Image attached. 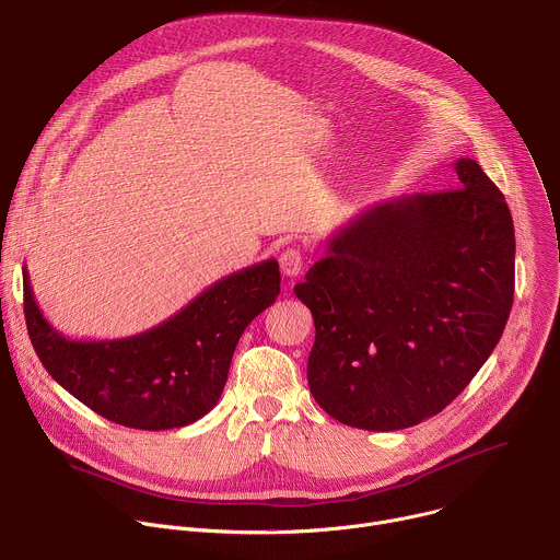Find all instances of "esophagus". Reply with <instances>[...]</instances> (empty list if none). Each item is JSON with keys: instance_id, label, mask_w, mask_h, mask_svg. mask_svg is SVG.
<instances>
[{"instance_id": "obj_1", "label": "esophagus", "mask_w": 560, "mask_h": 560, "mask_svg": "<svg viewBox=\"0 0 560 560\" xmlns=\"http://www.w3.org/2000/svg\"><path fill=\"white\" fill-rule=\"evenodd\" d=\"M279 264H281V272L285 277H290V279L299 277L301 270H303V257H301V253L296 248H288L285 253H281Z\"/></svg>"}]
</instances>
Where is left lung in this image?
<instances>
[{"mask_svg":"<svg viewBox=\"0 0 560 560\" xmlns=\"http://www.w3.org/2000/svg\"><path fill=\"white\" fill-rule=\"evenodd\" d=\"M458 186L381 201L339 228L294 285L314 318L307 385L343 425L412 428L467 387L514 301V223L474 159Z\"/></svg>","mask_w":560,"mask_h":560,"instance_id":"1","label":"left lung"}]
</instances>
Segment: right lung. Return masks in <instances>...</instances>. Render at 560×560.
Instances as JSON below:
<instances>
[{
	"instance_id": "obj_1",
	"label": "right lung",
	"mask_w": 560,
	"mask_h": 560,
	"mask_svg": "<svg viewBox=\"0 0 560 560\" xmlns=\"http://www.w3.org/2000/svg\"><path fill=\"white\" fill-rule=\"evenodd\" d=\"M275 259L232 272L145 332L74 341L39 310L24 270L31 343L48 374L104 419L135 430H173L208 415L223 392L238 337L279 294Z\"/></svg>"
}]
</instances>
